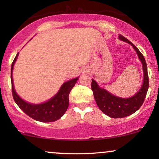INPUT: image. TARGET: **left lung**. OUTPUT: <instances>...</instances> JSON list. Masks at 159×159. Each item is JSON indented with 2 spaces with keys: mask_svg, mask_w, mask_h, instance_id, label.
I'll use <instances>...</instances> for the list:
<instances>
[{
  "mask_svg": "<svg viewBox=\"0 0 159 159\" xmlns=\"http://www.w3.org/2000/svg\"><path fill=\"white\" fill-rule=\"evenodd\" d=\"M119 40L125 41L132 45L138 53L143 64V83L141 88L135 95L128 98H122L108 93L105 89L101 88L94 80H92L91 89L93 92L95 100L101 111L111 118H123L129 116L137 111L143 105L149 87L148 75L147 64L145 58L138 48L132 44L129 40L119 34Z\"/></svg>",
  "mask_w": 159,
  "mask_h": 159,
  "instance_id": "left-lung-1",
  "label": "left lung"
}]
</instances>
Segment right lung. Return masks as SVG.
Returning <instances> with one entry per match:
<instances>
[{
  "label": "right lung",
  "mask_w": 159,
  "mask_h": 159,
  "mask_svg": "<svg viewBox=\"0 0 159 159\" xmlns=\"http://www.w3.org/2000/svg\"><path fill=\"white\" fill-rule=\"evenodd\" d=\"M19 53L16 54L11 64V80L12 95L14 100L19 108L34 120L42 122H51L59 119L66 111L69 106V95L71 90L77 82L78 77L64 82L61 87L60 90L56 95L45 103L41 104H31L21 98L16 94L13 83L12 72L14 65L18 57Z\"/></svg>",
  "instance_id": "obj_1"
}]
</instances>
